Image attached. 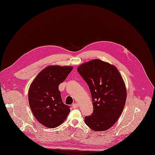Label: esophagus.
<instances>
[{
	"instance_id": "esophagus-1",
	"label": "esophagus",
	"mask_w": 155,
	"mask_h": 155,
	"mask_svg": "<svg viewBox=\"0 0 155 155\" xmlns=\"http://www.w3.org/2000/svg\"><path fill=\"white\" fill-rule=\"evenodd\" d=\"M78 106H79L78 104H77V103H74V104H73L72 105V107L73 108H77L78 107Z\"/></svg>"
}]
</instances>
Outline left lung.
<instances>
[{"label":"left lung","instance_id":"left-lung-1","mask_svg":"<svg viewBox=\"0 0 155 155\" xmlns=\"http://www.w3.org/2000/svg\"><path fill=\"white\" fill-rule=\"evenodd\" d=\"M77 71L87 83L92 98L93 113L84 117L86 124L94 131H105L120 117L126 100L122 77L113 64L93 59L80 64Z\"/></svg>","mask_w":155,"mask_h":155}]
</instances>
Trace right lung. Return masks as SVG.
Segmentation results:
<instances>
[{
    "mask_svg": "<svg viewBox=\"0 0 155 155\" xmlns=\"http://www.w3.org/2000/svg\"><path fill=\"white\" fill-rule=\"evenodd\" d=\"M72 69L70 66H48L37 75L30 86L28 99L32 113L45 127L59 126L70 112L69 106L62 101L59 86Z\"/></svg>",
    "mask_w": 155,
    "mask_h": 155,
    "instance_id": "1",
    "label": "right lung"
}]
</instances>
